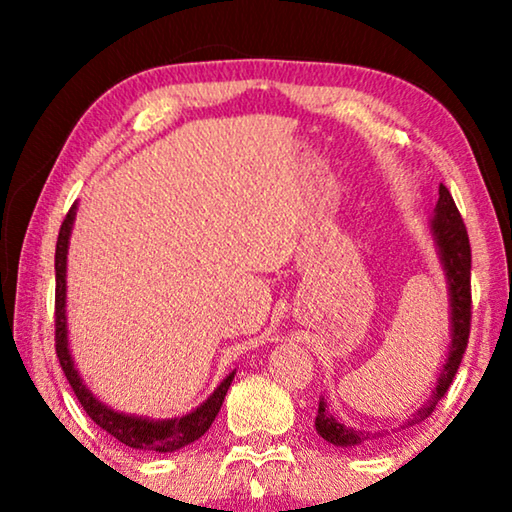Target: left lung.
Returning a JSON list of instances; mask_svg holds the SVG:
<instances>
[{
  "mask_svg": "<svg viewBox=\"0 0 512 512\" xmlns=\"http://www.w3.org/2000/svg\"><path fill=\"white\" fill-rule=\"evenodd\" d=\"M438 203L433 210L431 219V235L436 241L440 264L447 277V289H449V320H452V343H449V354L443 370H440L436 391L429 397L427 404H422L418 411L413 413V418L406 420L400 427L393 429L395 433L402 429L415 427L422 420H427L436 409V404L443 400L449 384L456 375L458 366L467 348V339H470V320H472V284H470V268H472V250H470V237H467L465 223L461 219V212L456 210V203L449 189L440 183L438 189ZM316 431L323 436L327 443L336 447H363L377 440L391 436V431H357L352 427H345L343 422L334 418L327 411V402L320 397L318 402V415H316Z\"/></svg>",
  "mask_w": 512,
  "mask_h": 512,
  "instance_id": "obj_1",
  "label": "left lung"
}]
</instances>
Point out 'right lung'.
I'll return each mask as SVG.
<instances>
[{
  "label": "right lung",
  "instance_id": "obj_1",
  "mask_svg": "<svg viewBox=\"0 0 512 512\" xmlns=\"http://www.w3.org/2000/svg\"><path fill=\"white\" fill-rule=\"evenodd\" d=\"M76 219V203L72 210L67 212L63 225H60L58 241H56V354L63 368L65 377L72 386L74 395L79 397L85 413L99 424L103 431H108L110 436H115L119 443H124L133 449H142V452H176V449L194 443L203 436V433L212 427L216 413L221 411V404L225 400V393L235 379V372H230L216 391L207 397V400L194 409L192 413L183 415V418H171V420H149L142 415H126L110 409L97 397L92 395L88 386L83 384L79 370L74 366L72 352H69L67 343V314H65V300H67V246L69 235H72V225Z\"/></svg>",
  "mask_w": 512,
  "mask_h": 512
}]
</instances>
